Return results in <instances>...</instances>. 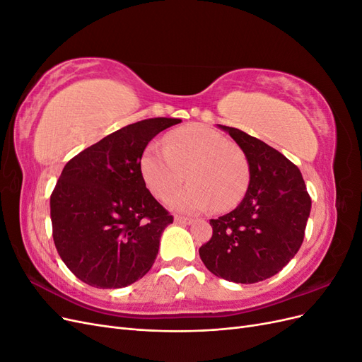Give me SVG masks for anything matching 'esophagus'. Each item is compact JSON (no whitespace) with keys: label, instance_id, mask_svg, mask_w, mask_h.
I'll list each match as a JSON object with an SVG mask.
<instances>
[{"label":"esophagus","instance_id":"1","mask_svg":"<svg viewBox=\"0 0 362 362\" xmlns=\"http://www.w3.org/2000/svg\"><path fill=\"white\" fill-rule=\"evenodd\" d=\"M193 222L194 218H190V217H180V216L175 217V223H180V225H192Z\"/></svg>","mask_w":362,"mask_h":362}]
</instances>
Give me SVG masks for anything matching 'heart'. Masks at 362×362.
Wrapping results in <instances>:
<instances>
[{
  "instance_id": "b5f03b06",
  "label": "heart",
  "mask_w": 362,
  "mask_h": 362,
  "mask_svg": "<svg viewBox=\"0 0 362 362\" xmlns=\"http://www.w3.org/2000/svg\"><path fill=\"white\" fill-rule=\"evenodd\" d=\"M140 172L156 198L166 196L187 177L189 184L168 199L180 213L225 211L243 199L250 182L245 152L218 131L194 124L173 131L164 146L152 141L140 158Z\"/></svg>"
}]
</instances>
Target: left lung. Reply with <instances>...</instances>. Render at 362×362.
<instances>
[{
    "mask_svg": "<svg viewBox=\"0 0 362 362\" xmlns=\"http://www.w3.org/2000/svg\"><path fill=\"white\" fill-rule=\"evenodd\" d=\"M234 139L250 166L243 201L231 213L211 218L213 237L199 257L213 275L255 284L276 275L302 246L311 198L298 166L245 131L217 125Z\"/></svg>",
    "mask_w": 362,
    "mask_h": 362,
    "instance_id": "obj_1",
    "label": "left lung"
}]
</instances>
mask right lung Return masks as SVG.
<instances>
[{"label": "right lung", "mask_w": 362, "mask_h": 362, "mask_svg": "<svg viewBox=\"0 0 362 362\" xmlns=\"http://www.w3.org/2000/svg\"><path fill=\"white\" fill-rule=\"evenodd\" d=\"M181 122L152 117L108 134L66 163L51 194L54 245L74 275L96 288L144 278L173 217L141 178L140 158L163 129Z\"/></svg>", "instance_id": "add662e5"}]
</instances>
